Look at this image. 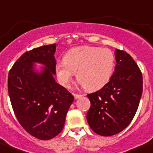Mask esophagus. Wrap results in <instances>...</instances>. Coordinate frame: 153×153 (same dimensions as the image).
<instances>
[{
    "label": "esophagus",
    "instance_id": "obj_1",
    "mask_svg": "<svg viewBox=\"0 0 153 153\" xmlns=\"http://www.w3.org/2000/svg\"><path fill=\"white\" fill-rule=\"evenodd\" d=\"M82 95H79V94H74V97L75 100H78V99H79L80 97H82Z\"/></svg>",
    "mask_w": 153,
    "mask_h": 153
}]
</instances>
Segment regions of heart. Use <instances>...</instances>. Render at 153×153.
Returning <instances> with one entry per match:
<instances>
[{"mask_svg":"<svg viewBox=\"0 0 153 153\" xmlns=\"http://www.w3.org/2000/svg\"><path fill=\"white\" fill-rule=\"evenodd\" d=\"M114 64L115 56L109 49L84 45L67 51L63 61L56 64L55 72L59 83L68 87L77 71L79 83L94 91L109 80Z\"/></svg>","mask_w":153,"mask_h":153,"instance_id":"obj_1","label":"heart"}]
</instances>
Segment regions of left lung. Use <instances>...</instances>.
I'll return each mask as SVG.
<instances>
[{"mask_svg": "<svg viewBox=\"0 0 153 153\" xmlns=\"http://www.w3.org/2000/svg\"><path fill=\"white\" fill-rule=\"evenodd\" d=\"M116 66L110 81L87 95L91 108L87 120L98 135L110 136L125 129L136 115L143 92V77L134 59L116 49Z\"/></svg>", "mask_w": 153, "mask_h": 153, "instance_id": "8db88e82", "label": "left lung"}]
</instances>
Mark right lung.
<instances>
[{"label": "right lung", "instance_id": "obj_1", "mask_svg": "<svg viewBox=\"0 0 153 153\" xmlns=\"http://www.w3.org/2000/svg\"><path fill=\"white\" fill-rule=\"evenodd\" d=\"M55 44L22 54L8 75L12 107L22 128L31 136L47 140L60 133L74 96L55 82ZM44 66L40 72L34 63Z\"/></svg>", "mask_w": 153, "mask_h": 153}]
</instances>
